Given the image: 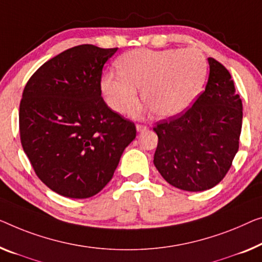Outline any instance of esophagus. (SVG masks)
I'll return each instance as SVG.
<instances>
[{"label": "esophagus", "instance_id": "1", "mask_svg": "<svg viewBox=\"0 0 262 262\" xmlns=\"http://www.w3.org/2000/svg\"><path fill=\"white\" fill-rule=\"evenodd\" d=\"M146 129H148V126H146V124H142V123L136 124V130L138 132H143Z\"/></svg>", "mask_w": 262, "mask_h": 262}]
</instances>
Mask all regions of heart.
<instances>
[{"mask_svg":"<svg viewBox=\"0 0 262 262\" xmlns=\"http://www.w3.org/2000/svg\"><path fill=\"white\" fill-rule=\"evenodd\" d=\"M120 75L108 73L101 91L113 111L124 114L143 102L156 115L171 118L187 111L200 95L207 76L204 54L195 49H134L118 60Z\"/></svg>","mask_w":262,"mask_h":262,"instance_id":"obj_1","label":"heart"}]
</instances>
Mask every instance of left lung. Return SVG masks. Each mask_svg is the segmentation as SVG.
Wrapping results in <instances>:
<instances>
[{
  "label": "left lung",
  "instance_id": "1",
  "mask_svg": "<svg viewBox=\"0 0 262 262\" xmlns=\"http://www.w3.org/2000/svg\"><path fill=\"white\" fill-rule=\"evenodd\" d=\"M208 63V82L193 106L153 128L156 169L169 185L188 192L213 188L226 177L243 127V102L231 74L213 57Z\"/></svg>",
  "mask_w": 262,
  "mask_h": 262
}]
</instances>
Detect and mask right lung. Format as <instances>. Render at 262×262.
I'll list each match as a JSON object with an SVG mask.
<instances>
[{
	"mask_svg": "<svg viewBox=\"0 0 262 262\" xmlns=\"http://www.w3.org/2000/svg\"><path fill=\"white\" fill-rule=\"evenodd\" d=\"M116 50L73 47L42 64L23 91V150L38 179L62 196L101 192L136 136L135 124L101 96L102 68Z\"/></svg>",
	"mask_w": 262,
	"mask_h": 262,
	"instance_id": "add662e5",
	"label": "right lung"
}]
</instances>
